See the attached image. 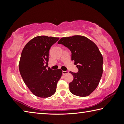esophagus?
<instances>
[{"mask_svg": "<svg viewBox=\"0 0 124 124\" xmlns=\"http://www.w3.org/2000/svg\"><path fill=\"white\" fill-rule=\"evenodd\" d=\"M68 73H69L68 71H63L62 74L63 75H66L67 74H68Z\"/></svg>", "mask_w": 124, "mask_h": 124, "instance_id": "1", "label": "esophagus"}]
</instances>
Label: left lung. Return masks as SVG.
<instances>
[{
	"label": "left lung",
	"mask_w": 124,
	"mask_h": 124,
	"mask_svg": "<svg viewBox=\"0 0 124 124\" xmlns=\"http://www.w3.org/2000/svg\"><path fill=\"white\" fill-rule=\"evenodd\" d=\"M58 43L70 50L72 61L79 70L78 73L70 72L74 77L69 84L70 92L80 97L90 95L97 87L103 73V59L97 45L81 35L62 38Z\"/></svg>",
	"instance_id": "left-lung-1"
}]
</instances>
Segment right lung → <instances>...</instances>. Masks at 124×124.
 <instances>
[{"label":"right lung","mask_w":124,"mask_h":124,"mask_svg":"<svg viewBox=\"0 0 124 124\" xmlns=\"http://www.w3.org/2000/svg\"><path fill=\"white\" fill-rule=\"evenodd\" d=\"M58 39L45 35L34 37L22 51L19 62L21 75L30 91L38 97L46 98L53 95L62 76L60 69L47 68L49 50Z\"/></svg>","instance_id":"add662e5"}]
</instances>
